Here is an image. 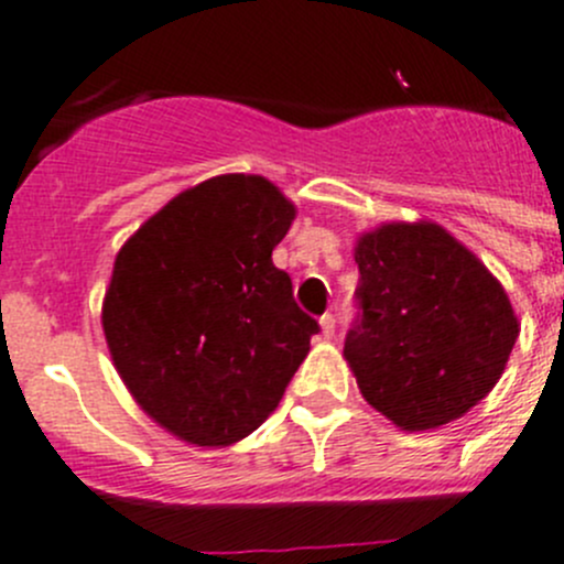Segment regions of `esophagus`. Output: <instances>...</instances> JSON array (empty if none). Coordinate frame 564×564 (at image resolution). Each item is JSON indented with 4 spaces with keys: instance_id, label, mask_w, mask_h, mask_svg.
Segmentation results:
<instances>
[{
    "instance_id": "1",
    "label": "esophagus",
    "mask_w": 564,
    "mask_h": 564,
    "mask_svg": "<svg viewBox=\"0 0 564 564\" xmlns=\"http://www.w3.org/2000/svg\"><path fill=\"white\" fill-rule=\"evenodd\" d=\"M319 327H322V336L325 338H333L336 336V319H333V314H325L319 319Z\"/></svg>"
}]
</instances>
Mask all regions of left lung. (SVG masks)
Listing matches in <instances>:
<instances>
[{
	"label": "left lung",
	"mask_w": 564,
	"mask_h": 564,
	"mask_svg": "<svg viewBox=\"0 0 564 564\" xmlns=\"http://www.w3.org/2000/svg\"><path fill=\"white\" fill-rule=\"evenodd\" d=\"M360 314L344 358L366 402L408 433L466 415L505 375L521 333L494 272L430 220L355 242Z\"/></svg>",
	"instance_id": "8db88e82"
}]
</instances>
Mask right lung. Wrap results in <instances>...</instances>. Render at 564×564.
Wrapping results in <instances>:
<instances>
[{
  "label": "right lung",
  "instance_id": "add662e5",
  "mask_svg": "<svg viewBox=\"0 0 564 564\" xmlns=\"http://www.w3.org/2000/svg\"><path fill=\"white\" fill-rule=\"evenodd\" d=\"M292 200L264 176L206 178L167 200L115 256L101 305L120 380L145 415L195 446L259 430L311 349L272 250Z\"/></svg>",
  "mask_w": 564,
  "mask_h": 564
}]
</instances>
